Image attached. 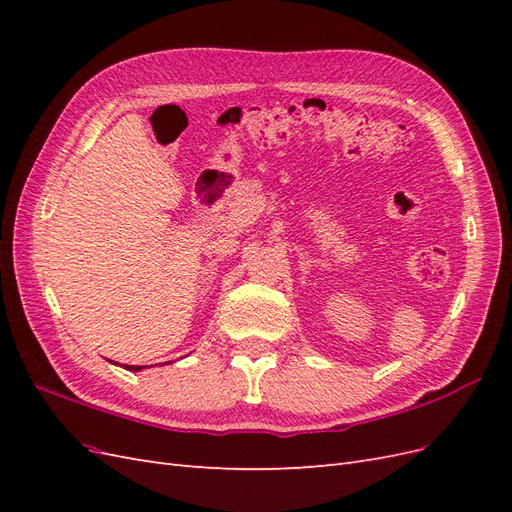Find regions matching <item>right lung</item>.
Returning <instances> with one entry per match:
<instances>
[{
  "label": "right lung",
  "instance_id": "obj_1",
  "mask_svg": "<svg viewBox=\"0 0 512 512\" xmlns=\"http://www.w3.org/2000/svg\"><path fill=\"white\" fill-rule=\"evenodd\" d=\"M113 363V361H111ZM115 365H119V363H115ZM123 369H128V371H141V369H145L143 365H121Z\"/></svg>",
  "mask_w": 512,
  "mask_h": 512
}]
</instances>
